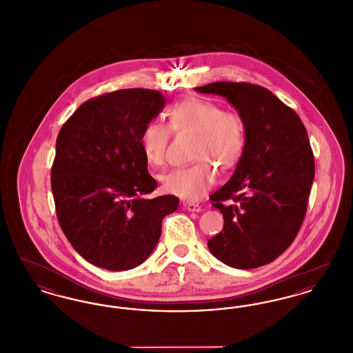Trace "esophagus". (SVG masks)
Here are the masks:
<instances>
[{
	"label": "esophagus",
	"mask_w": 353,
	"mask_h": 353,
	"mask_svg": "<svg viewBox=\"0 0 353 353\" xmlns=\"http://www.w3.org/2000/svg\"><path fill=\"white\" fill-rule=\"evenodd\" d=\"M183 205L188 212H200L201 210V206L196 202H184Z\"/></svg>",
	"instance_id": "obj_1"
}]
</instances>
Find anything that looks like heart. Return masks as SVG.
<instances>
[{"instance_id": "1", "label": "heart", "mask_w": 353, "mask_h": 353, "mask_svg": "<svg viewBox=\"0 0 353 353\" xmlns=\"http://www.w3.org/2000/svg\"><path fill=\"white\" fill-rule=\"evenodd\" d=\"M167 124L150 120L140 134L141 150L152 165H161L176 134H194L189 167L176 168L161 179L165 192L184 200H199L217 180V169L228 173L241 161L248 144L245 119L235 111L200 97H188L172 104Z\"/></svg>"}]
</instances>
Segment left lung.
I'll use <instances>...</instances> for the list:
<instances>
[{
    "mask_svg": "<svg viewBox=\"0 0 353 353\" xmlns=\"http://www.w3.org/2000/svg\"><path fill=\"white\" fill-rule=\"evenodd\" d=\"M233 104L248 127L246 150L232 179L210 196L223 216L210 252L234 269L276 259L301 230L315 177V160L298 114L271 91L248 82L194 88Z\"/></svg>",
    "mask_w": 353,
    "mask_h": 353,
    "instance_id": "1",
    "label": "left lung"
}]
</instances>
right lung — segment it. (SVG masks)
Listing matches in <instances>:
<instances>
[{"instance_id":"obj_1","label":"right lung","mask_w":353,"mask_h":353,"mask_svg":"<svg viewBox=\"0 0 353 353\" xmlns=\"http://www.w3.org/2000/svg\"><path fill=\"white\" fill-rule=\"evenodd\" d=\"M165 98L125 88L84 101L57 137L51 190L62 232L81 256L110 271L131 270L153 252L161 222L179 206L165 194L145 199L148 173L140 134Z\"/></svg>"}]
</instances>
